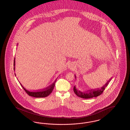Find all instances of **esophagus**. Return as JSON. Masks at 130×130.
<instances>
[{
  "label": "esophagus",
  "mask_w": 130,
  "mask_h": 130,
  "mask_svg": "<svg viewBox=\"0 0 130 130\" xmlns=\"http://www.w3.org/2000/svg\"><path fill=\"white\" fill-rule=\"evenodd\" d=\"M68 67H69V68H70V69H71V70H74V65L73 63H70Z\"/></svg>",
  "instance_id": "34e87169"
}]
</instances>
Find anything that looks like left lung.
Masks as SVG:
<instances>
[{
  "label": "left lung",
  "instance_id": "8db88e82",
  "mask_svg": "<svg viewBox=\"0 0 130 130\" xmlns=\"http://www.w3.org/2000/svg\"><path fill=\"white\" fill-rule=\"evenodd\" d=\"M75 77L76 78L75 75ZM110 81H109L107 84H106L105 85H104L103 87H101V88L100 89H94V90H88L87 92H82L76 89V87L74 86V91L75 94L80 97L81 98H83V99H91V98H93L94 97H97L98 96L100 95L101 94H102V93L103 92V91L105 90V87L107 86L108 84V82Z\"/></svg>",
  "mask_w": 130,
  "mask_h": 130
}]
</instances>
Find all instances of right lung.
Returning a JSON list of instances; mask_svg holds the SVG:
<instances>
[{"mask_svg": "<svg viewBox=\"0 0 130 130\" xmlns=\"http://www.w3.org/2000/svg\"><path fill=\"white\" fill-rule=\"evenodd\" d=\"M15 65V59H14V64L13 66ZM56 80L54 82V83H53L51 86L44 89L43 90H42L41 91H39L38 92H30L27 91L26 89H25V88L22 86V85L20 84V85H21V86L22 87V88H23V89L24 90L25 92L27 93L29 95L34 97V98H45L46 96H48L50 94H51V93L52 92L55 86V83H56Z\"/></svg>", "mask_w": 130, "mask_h": 130, "instance_id": "add662e5", "label": "right lung"}]
</instances>
